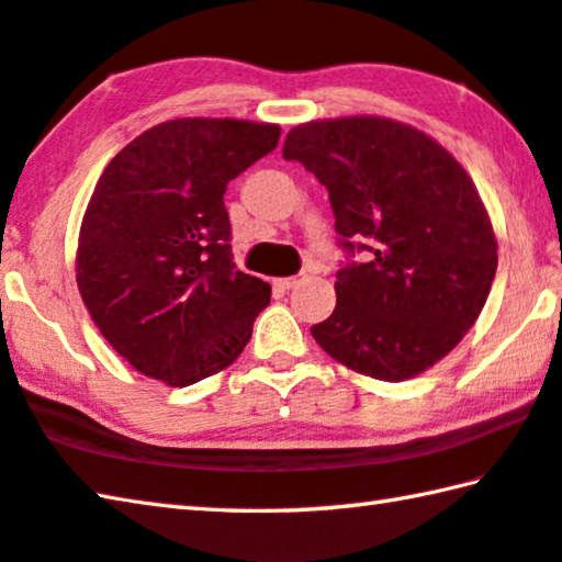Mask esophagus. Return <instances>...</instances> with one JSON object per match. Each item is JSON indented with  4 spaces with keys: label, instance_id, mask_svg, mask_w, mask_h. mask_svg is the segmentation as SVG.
Masks as SVG:
<instances>
[{
    "label": "esophagus",
    "instance_id": "esophagus-1",
    "mask_svg": "<svg viewBox=\"0 0 562 562\" xmlns=\"http://www.w3.org/2000/svg\"><path fill=\"white\" fill-rule=\"evenodd\" d=\"M307 278V274L304 272H297V274H292V278H284V280H278V284L282 290H292V288H297V284Z\"/></svg>",
    "mask_w": 562,
    "mask_h": 562
}]
</instances>
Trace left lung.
<instances>
[{
    "instance_id": "obj_1",
    "label": "left lung",
    "mask_w": 562,
    "mask_h": 562,
    "mask_svg": "<svg viewBox=\"0 0 562 562\" xmlns=\"http://www.w3.org/2000/svg\"><path fill=\"white\" fill-rule=\"evenodd\" d=\"M282 156L327 188L347 255L337 307L312 337L382 382L426 372L473 327L496 278V235L473 180L426 133L376 116L302 123Z\"/></svg>"
}]
</instances>
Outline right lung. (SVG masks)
I'll return each mask as SVG.
<instances>
[{
  "label": "right lung",
  "instance_id": "add662e5",
  "mask_svg": "<svg viewBox=\"0 0 562 562\" xmlns=\"http://www.w3.org/2000/svg\"><path fill=\"white\" fill-rule=\"evenodd\" d=\"M272 123L176 119L111 160L79 233L76 282L109 345L140 374L188 386L250 341L270 284L233 262L225 188L278 148Z\"/></svg>",
  "mask_w": 562,
  "mask_h": 562
}]
</instances>
